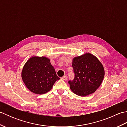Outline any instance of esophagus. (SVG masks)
I'll list each match as a JSON object with an SVG mask.
<instances>
[{
  "instance_id": "obj_1",
  "label": "esophagus",
  "mask_w": 127,
  "mask_h": 127,
  "mask_svg": "<svg viewBox=\"0 0 127 127\" xmlns=\"http://www.w3.org/2000/svg\"><path fill=\"white\" fill-rule=\"evenodd\" d=\"M62 79H63L64 80H67V79H68V76H67V75H64V76L62 77Z\"/></svg>"
}]
</instances>
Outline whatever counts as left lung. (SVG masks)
<instances>
[{
    "instance_id": "obj_1",
    "label": "left lung",
    "mask_w": 127,
    "mask_h": 127,
    "mask_svg": "<svg viewBox=\"0 0 127 127\" xmlns=\"http://www.w3.org/2000/svg\"><path fill=\"white\" fill-rule=\"evenodd\" d=\"M72 66L75 77L68 81L70 88L77 95L85 96L94 93L100 86L105 71L96 57L87 53L74 58Z\"/></svg>"
}]
</instances>
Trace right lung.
I'll return each mask as SVG.
<instances>
[{"label": "right lung", "mask_w": 127, "mask_h": 127, "mask_svg": "<svg viewBox=\"0 0 127 127\" xmlns=\"http://www.w3.org/2000/svg\"><path fill=\"white\" fill-rule=\"evenodd\" d=\"M22 78L32 92L41 94L51 90L59 78L50 60L45 57H32L26 62L22 71Z\"/></svg>", "instance_id": "right-lung-1"}]
</instances>
